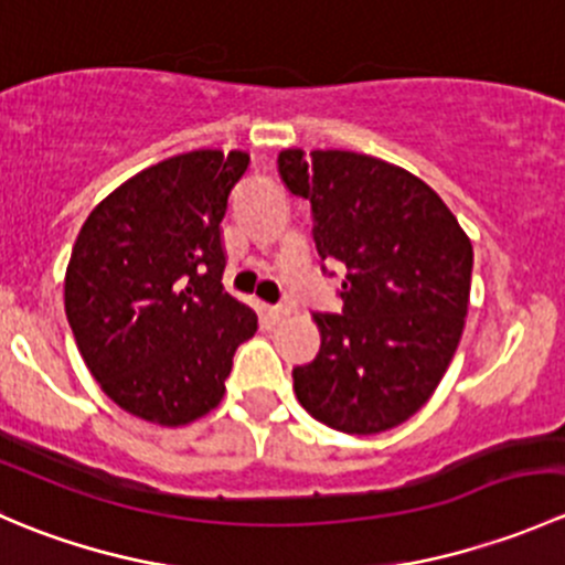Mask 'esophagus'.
<instances>
[{"label": "esophagus", "instance_id": "1", "mask_svg": "<svg viewBox=\"0 0 565 565\" xmlns=\"http://www.w3.org/2000/svg\"><path fill=\"white\" fill-rule=\"evenodd\" d=\"M292 315V306H287V303H281V306H267V317L273 319V322H281L284 317H289Z\"/></svg>", "mask_w": 565, "mask_h": 565}]
</instances>
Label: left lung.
<instances>
[{"label": "left lung", "mask_w": 565, "mask_h": 565, "mask_svg": "<svg viewBox=\"0 0 565 565\" xmlns=\"http://www.w3.org/2000/svg\"><path fill=\"white\" fill-rule=\"evenodd\" d=\"M278 174L309 199L319 259L344 267L341 315L315 311L322 344L292 369L298 402L347 435L393 429L429 402L457 352L470 237L424 180L380 158L284 150Z\"/></svg>", "instance_id": "left-lung-1"}]
</instances>
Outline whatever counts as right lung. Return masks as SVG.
<instances>
[{"label":"right lung","mask_w":565,"mask_h":565,"mask_svg":"<svg viewBox=\"0 0 565 565\" xmlns=\"http://www.w3.org/2000/svg\"><path fill=\"white\" fill-rule=\"evenodd\" d=\"M246 152L145 169L89 213L65 276L84 363L125 413L182 426L218 407L256 315L224 289V221Z\"/></svg>","instance_id":"obj_1"}]
</instances>
